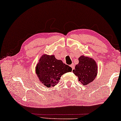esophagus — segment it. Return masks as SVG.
<instances>
[{
	"label": "esophagus",
	"instance_id": "obj_1",
	"mask_svg": "<svg viewBox=\"0 0 121 121\" xmlns=\"http://www.w3.org/2000/svg\"><path fill=\"white\" fill-rule=\"evenodd\" d=\"M70 66L71 67V68H72V70H73V69H74V64H73V63H72V64L70 65Z\"/></svg>",
	"mask_w": 121,
	"mask_h": 121
}]
</instances>
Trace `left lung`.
Here are the masks:
<instances>
[{
	"label": "left lung",
	"instance_id": "obj_1",
	"mask_svg": "<svg viewBox=\"0 0 121 121\" xmlns=\"http://www.w3.org/2000/svg\"><path fill=\"white\" fill-rule=\"evenodd\" d=\"M78 59L79 63L76 65L73 72L78 77L79 82L83 85H86L96 78L98 66L95 61L89 57L81 56Z\"/></svg>",
	"mask_w": 121,
	"mask_h": 121
}]
</instances>
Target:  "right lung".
Instances as JSON below:
<instances>
[{
    "label": "right lung",
    "mask_w": 121,
    "mask_h": 121,
    "mask_svg": "<svg viewBox=\"0 0 121 121\" xmlns=\"http://www.w3.org/2000/svg\"><path fill=\"white\" fill-rule=\"evenodd\" d=\"M35 71L41 82L50 87L58 84L63 74L71 72L72 68L57 59L54 55L44 54L39 60Z\"/></svg>",
    "instance_id": "right-lung-1"
}]
</instances>
